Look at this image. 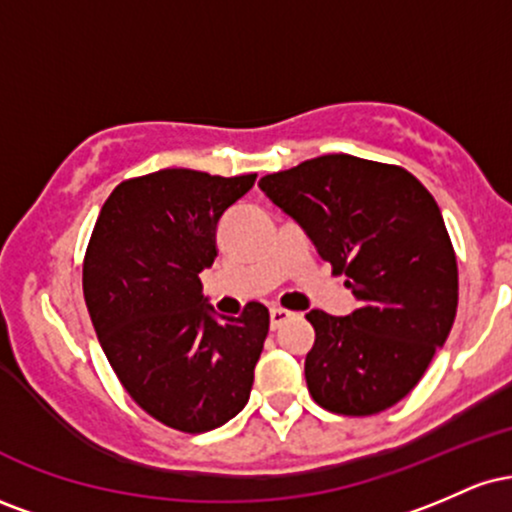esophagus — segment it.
I'll list each match as a JSON object with an SVG mask.
<instances>
[{"instance_id": "esophagus-1", "label": "esophagus", "mask_w": 512, "mask_h": 512, "mask_svg": "<svg viewBox=\"0 0 512 512\" xmlns=\"http://www.w3.org/2000/svg\"><path fill=\"white\" fill-rule=\"evenodd\" d=\"M286 320H291L289 310H284V308H272V310H269V325H272V330H276V327L284 325Z\"/></svg>"}]
</instances>
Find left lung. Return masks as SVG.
Instances as JSON below:
<instances>
[{
    "label": "left lung",
    "instance_id": "8db88e82",
    "mask_svg": "<svg viewBox=\"0 0 512 512\" xmlns=\"http://www.w3.org/2000/svg\"><path fill=\"white\" fill-rule=\"evenodd\" d=\"M260 190L317 255L346 274L358 308L310 310L305 383L320 407L378 414L414 390L457 313V260L436 199L404 168L330 154L264 175Z\"/></svg>",
    "mask_w": 512,
    "mask_h": 512
}]
</instances>
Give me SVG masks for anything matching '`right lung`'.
<instances>
[{"mask_svg": "<svg viewBox=\"0 0 512 512\" xmlns=\"http://www.w3.org/2000/svg\"><path fill=\"white\" fill-rule=\"evenodd\" d=\"M257 175L221 178L163 168L105 199L84 260V298L98 342L129 397L185 433L231 421L250 399L269 310L214 313L199 274L216 228Z\"/></svg>", "mask_w": 512, "mask_h": 512, "instance_id": "add662e5", "label": "right lung"}]
</instances>
